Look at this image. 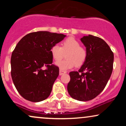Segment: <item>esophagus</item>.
<instances>
[{"instance_id": "1", "label": "esophagus", "mask_w": 126, "mask_h": 126, "mask_svg": "<svg viewBox=\"0 0 126 126\" xmlns=\"http://www.w3.org/2000/svg\"><path fill=\"white\" fill-rule=\"evenodd\" d=\"M66 73V71H64V70H61V69H60V71H59V75H62L64 74V73Z\"/></svg>"}]
</instances>
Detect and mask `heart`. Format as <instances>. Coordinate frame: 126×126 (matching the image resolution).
<instances>
[{
    "label": "heart",
    "instance_id": "b5f03b06",
    "mask_svg": "<svg viewBox=\"0 0 126 126\" xmlns=\"http://www.w3.org/2000/svg\"><path fill=\"white\" fill-rule=\"evenodd\" d=\"M62 47L58 44L53 45L51 53L56 62V65L61 70H67L75 66L80 67L84 64L87 58V51L80 46L79 41L74 37H68L63 40ZM66 54V59L59 61Z\"/></svg>",
    "mask_w": 126,
    "mask_h": 126
}]
</instances>
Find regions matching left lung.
I'll use <instances>...</instances> for the list:
<instances>
[{"mask_svg": "<svg viewBox=\"0 0 126 126\" xmlns=\"http://www.w3.org/2000/svg\"><path fill=\"white\" fill-rule=\"evenodd\" d=\"M86 48L87 58L78 71L69 73L67 91L73 99L87 101L104 90L113 69L114 54L102 39L89 35L80 39Z\"/></svg>", "mask_w": 126, "mask_h": 126, "instance_id": "left-lung-1", "label": "left lung"}]
</instances>
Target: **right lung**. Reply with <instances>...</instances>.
<instances>
[{
  "label": "right lung",
  "mask_w": 126,
  "mask_h": 126,
  "mask_svg": "<svg viewBox=\"0 0 126 126\" xmlns=\"http://www.w3.org/2000/svg\"><path fill=\"white\" fill-rule=\"evenodd\" d=\"M65 37L37 31L28 34L18 42L11 56V76L16 89L25 99L40 102L49 96L59 75V67L52 64L51 48Z\"/></svg>",
  "instance_id": "obj_1"
}]
</instances>
